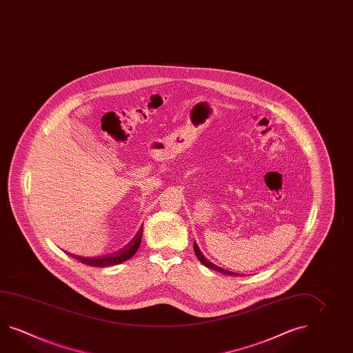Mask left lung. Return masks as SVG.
Here are the masks:
<instances>
[{
  "mask_svg": "<svg viewBox=\"0 0 353 353\" xmlns=\"http://www.w3.org/2000/svg\"><path fill=\"white\" fill-rule=\"evenodd\" d=\"M194 251H195L196 257H197L199 261H200L203 265H205V266L209 267V268H212V270H215V271H218V272H221V274H229V276H242V274H235V272H232V271H227V270H224V268H221V267L215 266L214 263L209 262V261L203 256V253L200 252L196 243H194Z\"/></svg>",
  "mask_w": 353,
  "mask_h": 353,
  "instance_id": "obj_1",
  "label": "left lung"
}]
</instances>
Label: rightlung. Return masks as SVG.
<instances>
[{
    "instance_id": "1",
    "label": "right lung",
    "mask_w": 353,
    "mask_h": 353,
    "mask_svg": "<svg viewBox=\"0 0 353 353\" xmlns=\"http://www.w3.org/2000/svg\"><path fill=\"white\" fill-rule=\"evenodd\" d=\"M141 234H143V227L138 230V233L135 234L133 239L126 244L124 248H121L120 251L111 253V254H106V256H99V257H81V256H76V254H70L73 259H77L79 262L85 263L87 266L92 267H108L112 266V265H120L123 262H125L126 259H132L135 252L138 251L139 245L141 242Z\"/></svg>"
}]
</instances>
